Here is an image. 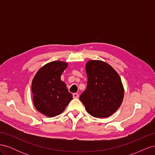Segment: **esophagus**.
I'll list each match as a JSON object with an SVG mask.
<instances>
[{
	"mask_svg": "<svg viewBox=\"0 0 155 155\" xmlns=\"http://www.w3.org/2000/svg\"><path fill=\"white\" fill-rule=\"evenodd\" d=\"M78 97H79V94L78 93L73 94V97L74 98H78Z\"/></svg>",
	"mask_w": 155,
	"mask_h": 155,
	"instance_id": "1",
	"label": "esophagus"
}]
</instances>
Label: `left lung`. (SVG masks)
<instances>
[{"label":"left lung","mask_w":155,"mask_h":155,"mask_svg":"<svg viewBox=\"0 0 155 155\" xmlns=\"http://www.w3.org/2000/svg\"><path fill=\"white\" fill-rule=\"evenodd\" d=\"M87 87L79 97L89 114L107 118L119 109L124 97V88L119 74L109 64L89 60L85 64Z\"/></svg>","instance_id":"obj_1"}]
</instances>
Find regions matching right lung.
<instances>
[{
	"label": "right lung",
	"mask_w": 155,
	"mask_h": 155,
	"mask_svg": "<svg viewBox=\"0 0 155 155\" xmlns=\"http://www.w3.org/2000/svg\"><path fill=\"white\" fill-rule=\"evenodd\" d=\"M68 63L54 61L41 67L33 78L31 92L35 109L51 118L61 114L72 100L66 84L61 76Z\"/></svg>",
	"instance_id": "add662e5"
}]
</instances>
